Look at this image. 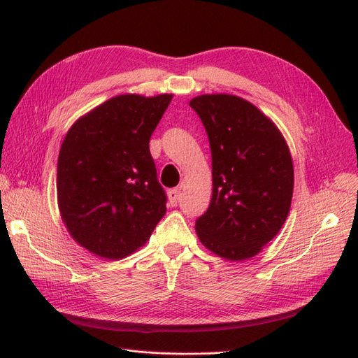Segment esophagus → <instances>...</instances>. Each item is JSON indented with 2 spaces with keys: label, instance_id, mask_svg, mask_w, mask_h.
I'll return each instance as SVG.
<instances>
[{
  "label": "esophagus",
  "instance_id": "1",
  "mask_svg": "<svg viewBox=\"0 0 358 358\" xmlns=\"http://www.w3.org/2000/svg\"><path fill=\"white\" fill-rule=\"evenodd\" d=\"M179 199H180V189L175 188V189H170L169 191V201H170L171 206H176Z\"/></svg>",
  "mask_w": 358,
  "mask_h": 358
}]
</instances>
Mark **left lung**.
<instances>
[{"label": "left lung", "instance_id": "left-lung-1", "mask_svg": "<svg viewBox=\"0 0 358 358\" xmlns=\"http://www.w3.org/2000/svg\"><path fill=\"white\" fill-rule=\"evenodd\" d=\"M212 152V199L196 221L200 242L230 262L255 257L291 208L294 169L282 133L241 96L204 94L189 101Z\"/></svg>", "mask_w": 358, "mask_h": 358}]
</instances>
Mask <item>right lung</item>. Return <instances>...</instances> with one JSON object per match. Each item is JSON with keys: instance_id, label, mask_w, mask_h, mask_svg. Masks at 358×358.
I'll return each instance as SVG.
<instances>
[{"instance_id": "add662e5", "label": "right lung", "mask_w": 358, "mask_h": 358, "mask_svg": "<svg viewBox=\"0 0 358 358\" xmlns=\"http://www.w3.org/2000/svg\"><path fill=\"white\" fill-rule=\"evenodd\" d=\"M171 94H122L76 121L58 157L61 218L90 252L119 259L142 248L166 215L149 140Z\"/></svg>"}]
</instances>
